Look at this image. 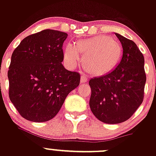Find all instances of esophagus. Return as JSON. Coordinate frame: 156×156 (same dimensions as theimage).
Instances as JSON below:
<instances>
[{"label":"esophagus","instance_id":"obj_1","mask_svg":"<svg viewBox=\"0 0 156 156\" xmlns=\"http://www.w3.org/2000/svg\"><path fill=\"white\" fill-rule=\"evenodd\" d=\"M88 81V78H87V77L86 76V75H81V83H85V82H87V81Z\"/></svg>","mask_w":156,"mask_h":156}]
</instances>
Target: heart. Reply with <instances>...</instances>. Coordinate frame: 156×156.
Masks as SVG:
<instances>
[{"mask_svg":"<svg viewBox=\"0 0 156 156\" xmlns=\"http://www.w3.org/2000/svg\"><path fill=\"white\" fill-rule=\"evenodd\" d=\"M83 57L86 69L92 75H103L112 71L121 59L122 48L119 42L105 35L83 39L76 45L68 43L63 51L66 65L74 68Z\"/></svg>","mask_w":156,"mask_h":156,"instance_id":"heart-1","label":"heart"}]
</instances>
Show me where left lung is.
Masks as SVG:
<instances>
[{"mask_svg":"<svg viewBox=\"0 0 156 156\" xmlns=\"http://www.w3.org/2000/svg\"><path fill=\"white\" fill-rule=\"evenodd\" d=\"M122 44V57L115 69L89 81L90 107L101 122L117 124L129 119L144 97V57L135 43L115 33Z\"/></svg>","mask_w":156,"mask_h":156,"instance_id":"1","label":"left lung"}]
</instances>
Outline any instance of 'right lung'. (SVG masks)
Masks as SVG:
<instances>
[{
  "label": "right lung",
  "mask_w": 156,
  "mask_h": 156,
  "mask_svg": "<svg viewBox=\"0 0 156 156\" xmlns=\"http://www.w3.org/2000/svg\"><path fill=\"white\" fill-rule=\"evenodd\" d=\"M67 36L46 29L25 37L13 51L8 70L9 97L27 120L51 119L79 85L80 74L62 64Z\"/></svg>",
  "instance_id": "add662e5"
}]
</instances>
